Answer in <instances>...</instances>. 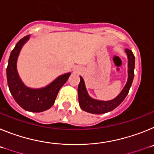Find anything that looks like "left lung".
<instances>
[{
    "label": "left lung",
    "mask_w": 154,
    "mask_h": 154,
    "mask_svg": "<svg viewBox=\"0 0 154 154\" xmlns=\"http://www.w3.org/2000/svg\"><path fill=\"white\" fill-rule=\"evenodd\" d=\"M125 51L128 58V80L126 85L117 97L109 101H100L96 100L89 96L85 89L83 79L80 76V82L78 86L79 103L82 109L85 112L93 114H103L110 112L120 104L124 100L129 93L133 77H134V67H135V56L131 50L126 48Z\"/></svg>",
    "instance_id": "8db88e82"
}]
</instances>
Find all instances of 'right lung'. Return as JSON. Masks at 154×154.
Listing matches in <instances>:
<instances>
[{
  "mask_svg": "<svg viewBox=\"0 0 154 154\" xmlns=\"http://www.w3.org/2000/svg\"><path fill=\"white\" fill-rule=\"evenodd\" d=\"M29 38V35H27L21 38L11 52L7 67V80L12 96L21 108L30 112H40L52 106L58 91L66 82L71 73L58 76L51 84L42 89H31L25 86L17 73V60L21 48Z\"/></svg>",
  "mask_w": 154,
  "mask_h": 154,
  "instance_id": "obj_1",
  "label": "right lung"
}]
</instances>
